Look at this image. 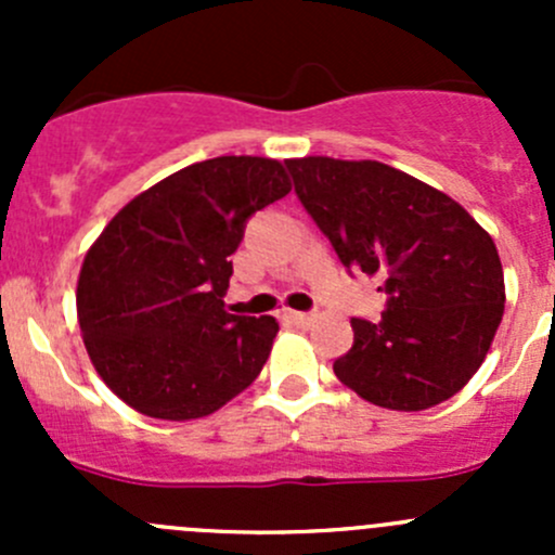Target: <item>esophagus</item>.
I'll return each instance as SVG.
<instances>
[{
	"instance_id": "obj_1",
	"label": "esophagus",
	"mask_w": 555,
	"mask_h": 555,
	"mask_svg": "<svg viewBox=\"0 0 555 555\" xmlns=\"http://www.w3.org/2000/svg\"><path fill=\"white\" fill-rule=\"evenodd\" d=\"M284 317L289 319V322L300 324V327H309V324H313V313H304V311H287Z\"/></svg>"
}]
</instances>
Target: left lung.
<instances>
[{
  "mask_svg": "<svg viewBox=\"0 0 555 555\" xmlns=\"http://www.w3.org/2000/svg\"><path fill=\"white\" fill-rule=\"evenodd\" d=\"M340 262L382 282V322L351 319L340 384L389 411H427L483 365L505 313L494 238L443 190L378 160H284Z\"/></svg>",
  "mask_w": 555,
  "mask_h": 555,
  "instance_id": "8db88e82",
  "label": "left lung"
}]
</instances>
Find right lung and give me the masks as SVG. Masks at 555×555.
Instances as JSON below:
<instances>
[{
	"label": "right lung",
	"mask_w": 555,
	"mask_h": 555,
	"mask_svg": "<svg viewBox=\"0 0 555 555\" xmlns=\"http://www.w3.org/2000/svg\"><path fill=\"white\" fill-rule=\"evenodd\" d=\"M293 190L279 160L222 155L128 201L91 244L77 322L102 382L133 411L190 422L260 376L279 322L225 309L244 225Z\"/></svg>",
	"instance_id": "1"
}]
</instances>
